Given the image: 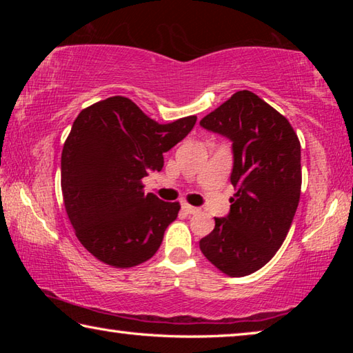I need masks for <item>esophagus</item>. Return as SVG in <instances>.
I'll list each match as a JSON object with an SVG mask.
<instances>
[{"mask_svg": "<svg viewBox=\"0 0 353 353\" xmlns=\"http://www.w3.org/2000/svg\"><path fill=\"white\" fill-rule=\"evenodd\" d=\"M182 210L187 214H193V213H198L199 208H196V207L190 205V204H182Z\"/></svg>", "mask_w": 353, "mask_h": 353, "instance_id": "esophagus-1", "label": "esophagus"}]
</instances>
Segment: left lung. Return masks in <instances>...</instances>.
Returning <instances> with one entry per match:
<instances>
[{
  "label": "left lung",
  "instance_id": "8db88e82",
  "mask_svg": "<svg viewBox=\"0 0 353 353\" xmlns=\"http://www.w3.org/2000/svg\"><path fill=\"white\" fill-rule=\"evenodd\" d=\"M227 137L236 188L225 218L199 241L205 259L230 277L259 271L282 246L301 199V141L288 119L249 90H241L201 119Z\"/></svg>",
  "mask_w": 353,
  "mask_h": 353
}]
</instances>
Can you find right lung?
<instances>
[{
	"mask_svg": "<svg viewBox=\"0 0 353 353\" xmlns=\"http://www.w3.org/2000/svg\"><path fill=\"white\" fill-rule=\"evenodd\" d=\"M196 118L159 124L129 98L83 109L62 151V194L77 240L99 261L132 268L157 252L181 210L145 194L143 177L162 171L163 152L190 134Z\"/></svg>",
	"mask_w": 353,
	"mask_h": 353,
	"instance_id": "obj_1",
	"label": "right lung"
}]
</instances>
